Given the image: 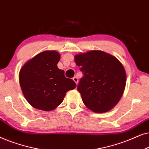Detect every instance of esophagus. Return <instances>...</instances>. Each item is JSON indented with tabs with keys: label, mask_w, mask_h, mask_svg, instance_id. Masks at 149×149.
Masks as SVG:
<instances>
[{
	"label": "esophagus",
	"mask_w": 149,
	"mask_h": 149,
	"mask_svg": "<svg viewBox=\"0 0 149 149\" xmlns=\"http://www.w3.org/2000/svg\"><path fill=\"white\" fill-rule=\"evenodd\" d=\"M73 80L74 81V82L76 83V84H78V78H77V77H73Z\"/></svg>",
	"instance_id": "1"
}]
</instances>
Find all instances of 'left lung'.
I'll use <instances>...</instances> for the list:
<instances>
[{"mask_svg":"<svg viewBox=\"0 0 149 149\" xmlns=\"http://www.w3.org/2000/svg\"><path fill=\"white\" fill-rule=\"evenodd\" d=\"M75 61L84 73L77 88L85 106L96 113L112 110L125 88L126 73L122 63L100 50L77 54Z\"/></svg>","mask_w":149,"mask_h":149,"instance_id":"8db88e82","label":"left lung"}]
</instances>
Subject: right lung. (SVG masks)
<instances>
[{"instance_id": "obj_1", "label": "right lung", "mask_w": 149, "mask_h": 149, "mask_svg": "<svg viewBox=\"0 0 149 149\" xmlns=\"http://www.w3.org/2000/svg\"><path fill=\"white\" fill-rule=\"evenodd\" d=\"M61 56L56 51L39 53L24 65L19 81L23 95L33 108L41 110H54L64 100L67 91L76 88L65 71L58 68Z\"/></svg>"}]
</instances>
